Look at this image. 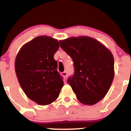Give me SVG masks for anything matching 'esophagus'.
<instances>
[{
	"instance_id": "esophagus-1",
	"label": "esophagus",
	"mask_w": 131,
	"mask_h": 131,
	"mask_svg": "<svg viewBox=\"0 0 131 131\" xmlns=\"http://www.w3.org/2000/svg\"><path fill=\"white\" fill-rule=\"evenodd\" d=\"M62 76L63 77V78H64V80H67V73L66 72H64L62 73Z\"/></svg>"
}]
</instances>
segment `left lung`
<instances>
[{"label":"left lung","mask_w":131,"mask_h":131,"mask_svg":"<svg viewBox=\"0 0 131 131\" xmlns=\"http://www.w3.org/2000/svg\"><path fill=\"white\" fill-rule=\"evenodd\" d=\"M60 46L73 59L75 74L68 83L77 98L85 105L101 101L114 78V58L101 42L88 36L72 37L59 41Z\"/></svg>","instance_id":"left-lung-1"}]
</instances>
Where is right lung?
Returning a JSON list of instances; mask_svg holds the SVG:
<instances>
[{
  "instance_id": "right-lung-1",
  "label": "right lung",
  "mask_w": 131,
  "mask_h": 131,
  "mask_svg": "<svg viewBox=\"0 0 131 131\" xmlns=\"http://www.w3.org/2000/svg\"><path fill=\"white\" fill-rule=\"evenodd\" d=\"M59 47L57 39L41 35L23 45L16 57L19 85L27 97L39 105L56 101L64 85L54 59Z\"/></svg>"
}]
</instances>
